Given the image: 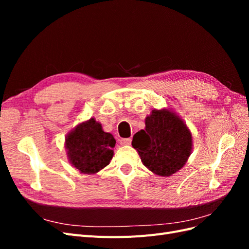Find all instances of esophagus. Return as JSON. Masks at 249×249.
<instances>
[{"label": "esophagus", "instance_id": "1", "mask_svg": "<svg viewBox=\"0 0 249 249\" xmlns=\"http://www.w3.org/2000/svg\"><path fill=\"white\" fill-rule=\"evenodd\" d=\"M131 142H132L131 138H123V139L119 140L120 145H130Z\"/></svg>", "mask_w": 249, "mask_h": 249}]
</instances>
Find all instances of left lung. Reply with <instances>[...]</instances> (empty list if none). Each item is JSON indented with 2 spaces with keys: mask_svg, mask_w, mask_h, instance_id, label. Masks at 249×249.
<instances>
[{
  "mask_svg": "<svg viewBox=\"0 0 249 249\" xmlns=\"http://www.w3.org/2000/svg\"><path fill=\"white\" fill-rule=\"evenodd\" d=\"M133 147L144 166L160 177L183 168L192 153V134L176 112L154 109L145 118L144 130L134 135Z\"/></svg>",
  "mask_w": 249,
  "mask_h": 249,
  "instance_id": "left-lung-1",
  "label": "left lung"
}]
</instances>
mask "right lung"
<instances>
[{
  "mask_svg": "<svg viewBox=\"0 0 249 249\" xmlns=\"http://www.w3.org/2000/svg\"><path fill=\"white\" fill-rule=\"evenodd\" d=\"M115 139L104 132L102 124L94 118L79 124L65 137V149L69 161L85 175H94L112 160Z\"/></svg>",
  "mask_w": 249,
  "mask_h": 249,
  "instance_id": "add662e5",
  "label": "right lung"
}]
</instances>
